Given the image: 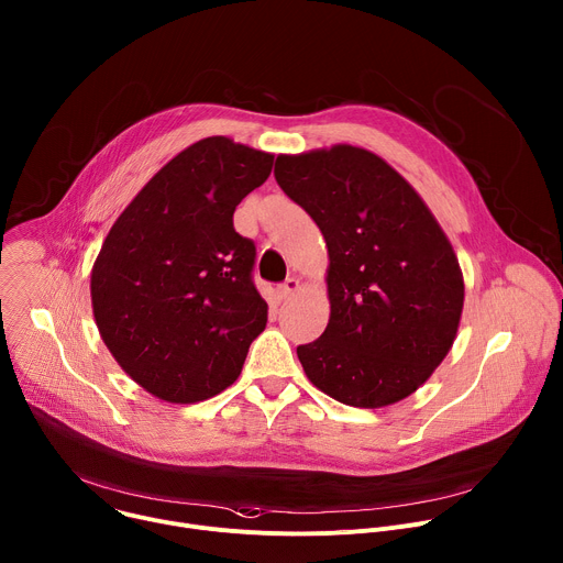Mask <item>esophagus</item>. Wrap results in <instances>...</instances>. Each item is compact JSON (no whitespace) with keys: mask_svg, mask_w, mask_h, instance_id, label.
Returning a JSON list of instances; mask_svg holds the SVG:
<instances>
[{"mask_svg":"<svg viewBox=\"0 0 563 563\" xmlns=\"http://www.w3.org/2000/svg\"><path fill=\"white\" fill-rule=\"evenodd\" d=\"M298 289H300V280L291 276V278H287L283 285H278V296H280V298H291Z\"/></svg>","mask_w":563,"mask_h":563,"instance_id":"34e87169","label":"esophagus"}]
</instances>
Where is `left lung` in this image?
Segmentation results:
<instances>
[{"instance_id":"left-lung-1","label":"left lung","mask_w":563,"mask_h":563,"mask_svg":"<svg viewBox=\"0 0 563 563\" xmlns=\"http://www.w3.org/2000/svg\"><path fill=\"white\" fill-rule=\"evenodd\" d=\"M274 176L329 256L327 329L296 349L305 376L349 407L409 398L460 329L464 276L449 236L413 185L364 147L278 154Z\"/></svg>"}]
</instances>
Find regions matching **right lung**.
I'll return each instance as SVG.
<instances>
[{
    "mask_svg": "<svg viewBox=\"0 0 563 563\" xmlns=\"http://www.w3.org/2000/svg\"><path fill=\"white\" fill-rule=\"evenodd\" d=\"M274 154L208 136L167 161L110 228L90 274L103 344L128 376L169 405L219 396L241 376L267 302L256 247L234 230Z\"/></svg>",
    "mask_w": 563,
    "mask_h": 563,
    "instance_id": "obj_1",
    "label": "right lung"
}]
</instances>
